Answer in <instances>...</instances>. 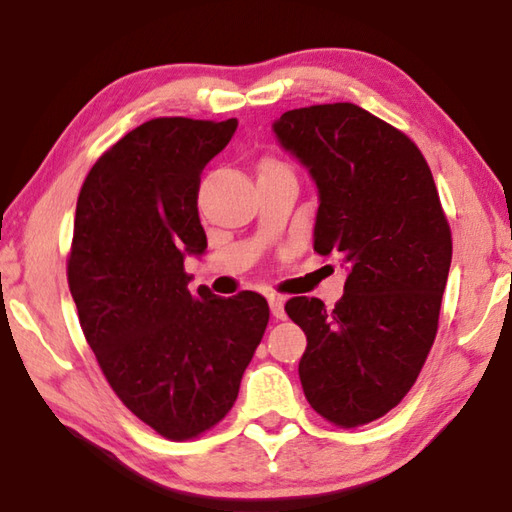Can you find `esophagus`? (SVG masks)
<instances>
[{
    "label": "esophagus",
    "mask_w": 512,
    "mask_h": 512,
    "mask_svg": "<svg viewBox=\"0 0 512 512\" xmlns=\"http://www.w3.org/2000/svg\"><path fill=\"white\" fill-rule=\"evenodd\" d=\"M268 305H271V314L275 316V318H284L287 314H284V298L282 296H271L268 298Z\"/></svg>",
    "instance_id": "34e87169"
}]
</instances>
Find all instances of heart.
<instances>
[{
	"instance_id": "obj_1",
	"label": "heart",
	"mask_w": 512,
	"mask_h": 512,
	"mask_svg": "<svg viewBox=\"0 0 512 512\" xmlns=\"http://www.w3.org/2000/svg\"><path fill=\"white\" fill-rule=\"evenodd\" d=\"M284 164L280 162V160H275V158H264L262 162H259V173H264V171H273V169H282Z\"/></svg>"
}]
</instances>
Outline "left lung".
I'll list each match as a JSON object with an SVG mask.
<instances>
[{"label": "left lung", "mask_w": 512, "mask_h": 512, "mask_svg": "<svg viewBox=\"0 0 512 512\" xmlns=\"http://www.w3.org/2000/svg\"><path fill=\"white\" fill-rule=\"evenodd\" d=\"M273 131L316 180L314 250L348 268L334 309L307 296L284 305L307 334L302 391L336 427H361L395 409L427 361L452 230L418 146L368 110L296 108Z\"/></svg>", "instance_id": "left-lung-1"}]
</instances>
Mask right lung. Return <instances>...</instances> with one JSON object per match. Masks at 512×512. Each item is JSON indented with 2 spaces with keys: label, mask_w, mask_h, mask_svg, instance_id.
<instances>
[{
  "label": "right lung",
  "mask_w": 512,
  "mask_h": 512,
  "mask_svg": "<svg viewBox=\"0 0 512 512\" xmlns=\"http://www.w3.org/2000/svg\"><path fill=\"white\" fill-rule=\"evenodd\" d=\"M237 119L158 117L94 162L81 187L67 282L85 341L128 411L169 440L219 424L268 325L255 291L219 298L187 289L185 255H201L205 164Z\"/></svg>",
  "instance_id": "1"
}]
</instances>
